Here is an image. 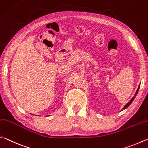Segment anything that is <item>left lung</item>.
<instances>
[{"label": "left lung", "mask_w": 148, "mask_h": 148, "mask_svg": "<svg viewBox=\"0 0 148 148\" xmlns=\"http://www.w3.org/2000/svg\"><path fill=\"white\" fill-rule=\"evenodd\" d=\"M140 84H139V86H138V89H137L136 90V93H135V94H134V96L133 97H132V99L130 100V101H129L127 103V104L125 105V106H124V107H123V109L122 110H125V108H127L128 107H129V105H130L131 104V103H133V101H134V98H135V97L136 96V95H137V94H138V90H139V88H140Z\"/></svg>", "instance_id": "obj_1"}]
</instances>
